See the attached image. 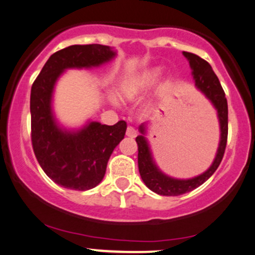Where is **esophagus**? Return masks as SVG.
I'll return each mask as SVG.
<instances>
[{"label":"esophagus","instance_id":"34e87169","mask_svg":"<svg viewBox=\"0 0 255 255\" xmlns=\"http://www.w3.org/2000/svg\"><path fill=\"white\" fill-rule=\"evenodd\" d=\"M137 134L136 129L134 127H131V126H128L127 127V130H126V135L129 136V137H135Z\"/></svg>","mask_w":255,"mask_h":255}]
</instances>
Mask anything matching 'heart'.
Here are the masks:
<instances>
[{
    "label": "heart",
    "instance_id": "1",
    "mask_svg": "<svg viewBox=\"0 0 255 255\" xmlns=\"http://www.w3.org/2000/svg\"><path fill=\"white\" fill-rule=\"evenodd\" d=\"M160 75H161V71L159 69L149 70V71L145 72L139 79H137L135 84L131 87V90L137 91V90H141V89H146L151 87V85H153L158 81V78L160 77Z\"/></svg>",
    "mask_w": 255,
    "mask_h": 255
}]
</instances>
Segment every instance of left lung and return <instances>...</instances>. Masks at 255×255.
I'll use <instances>...</instances> for the list:
<instances>
[{
  "label": "left lung",
  "instance_id": "obj_1",
  "mask_svg": "<svg viewBox=\"0 0 255 255\" xmlns=\"http://www.w3.org/2000/svg\"><path fill=\"white\" fill-rule=\"evenodd\" d=\"M183 54L189 60L190 66H191L196 87L207 96L208 100L213 103V106L217 110L221 139L216 157L214 159L211 166L205 172L197 177L190 178V179H176V178L168 177L165 173H162L155 165L152 157V152L149 149V145L145 137V126L141 125L139 127L141 135H137L135 139L137 151H139L137 153V165H139L140 176L147 188L161 196H179L186 194V192L192 191L204 182H207L222 161L227 146V137H228V104H227L226 94L221 87L219 78H217L208 61L194 53H190V52H183Z\"/></svg>",
  "mask_w": 255,
  "mask_h": 255
}]
</instances>
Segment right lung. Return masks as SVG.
Returning a JSON list of instances; mask_svg holds the SVG:
<instances>
[{
	"mask_svg": "<svg viewBox=\"0 0 255 255\" xmlns=\"http://www.w3.org/2000/svg\"><path fill=\"white\" fill-rule=\"evenodd\" d=\"M109 46L72 45L48 58L30 90L33 151L44 172L66 189H93L102 182L113 151L125 137L127 124L114 126L93 121L82 129L60 128L52 113V94L66 69H89L112 60Z\"/></svg>",
	"mask_w": 255,
	"mask_h": 255,
	"instance_id": "obj_1",
	"label": "right lung"
}]
</instances>
